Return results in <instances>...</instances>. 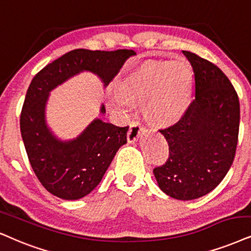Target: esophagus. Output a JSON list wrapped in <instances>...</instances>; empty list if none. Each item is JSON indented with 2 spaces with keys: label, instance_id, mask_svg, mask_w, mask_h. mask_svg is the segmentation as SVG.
<instances>
[{
  "label": "esophagus",
  "instance_id": "34e87169",
  "mask_svg": "<svg viewBox=\"0 0 251 251\" xmlns=\"http://www.w3.org/2000/svg\"><path fill=\"white\" fill-rule=\"evenodd\" d=\"M142 132V127H141V124L139 122H134L129 126V129L127 132V140L128 142H133L136 141L139 139Z\"/></svg>",
  "mask_w": 251,
  "mask_h": 251
}]
</instances>
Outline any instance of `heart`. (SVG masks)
Returning <instances> with one entry per match:
<instances>
[{
    "mask_svg": "<svg viewBox=\"0 0 251 251\" xmlns=\"http://www.w3.org/2000/svg\"><path fill=\"white\" fill-rule=\"evenodd\" d=\"M191 71L183 61L149 63L122 81L119 91L109 94L113 110L127 112L132 100L147 103V113L157 123L176 122L186 109L191 90Z\"/></svg>",
    "mask_w": 251,
    "mask_h": 251,
    "instance_id": "obj_1",
    "label": "heart"
}]
</instances>
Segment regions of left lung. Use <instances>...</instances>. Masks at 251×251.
<instances>
[{
	"mask_svg": "<svg viewBox=\"0 0 251 251\" xmlns=\"http://www.w3.org/2000/svg\"><path fill=\"white\" fill-rule=\"evenodd\" d=\"M183 54L195 74V97L178 122L160 129L169 145V157L153 171L164 193L192 201L217 188L233 164L240 102L220 68L189 50Z\"/></svg>",
	"mask_w": 251,
	"mask_h": 251,
	"instance_id": "obj_1",
	"label": "left lung"
}]
</instances>
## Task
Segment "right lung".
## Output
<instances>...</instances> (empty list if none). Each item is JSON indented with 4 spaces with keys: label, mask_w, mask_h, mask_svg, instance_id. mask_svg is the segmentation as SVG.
I'll return each mask as SVG.
<instances>
[{
    "label": "right lung",
    "mask_w": 251,
    "mask_h": 251,
    "mask_svg": "<svg viewBox=\"0 0 251 251\" xmlns=\"http://www.w3.org/2000/svg\"><path fill=\"white\" fill-rule=\"evenodd\" d=\"M132 55V50L77 49L49 63L31 81L21 113V133L37 178L52 195L76 201L93 191L118 149L127 142L128 126L95 119L77 138L59 140L45 119L50 90L83 71L100 76L106 87ZM100 112L105 113L104 105Z\"/></svg>",
    "instance_id": "right-lung-1"
}]
</instances>
